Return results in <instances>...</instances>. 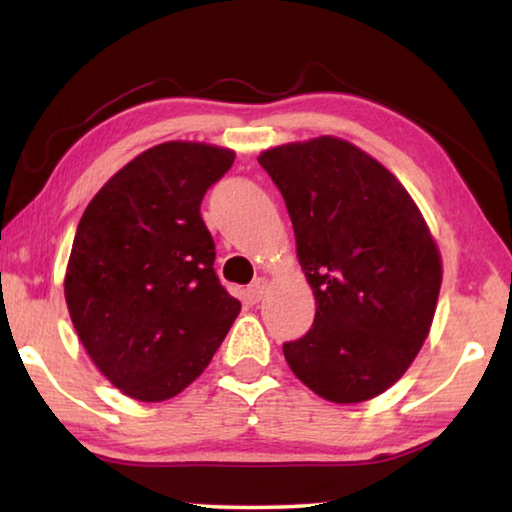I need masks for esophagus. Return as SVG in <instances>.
I'll return each mask as SVG.
<instances>
[{"instance_id": "obj_1", "label": "esophagus", "mask_w": 512, "mask_h": 512, "mask_svg": "<svg viewBox=\"0 0 512 512\" xmlns=\"http://www.w3.org/2000/svg\"><path fill=\"white\" fill-rule=\"evenodd\" d=\"M266 289H268V280L266 277H257V280L250 284V289H248V298L253 300V302H259L264 298V293H266Z\"/></svg>"}]
</instances>
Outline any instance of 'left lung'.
Returning <instances> with one entry per match:
<instances>
[{
    "label": "left lung",
    "mask_w": 512,
    "mask_h": 512,
    "mask_svg": "<svg viewBox=\"0 0 512 512\" xmlns=\"http://www.w3.org/2000/svg\"><path fill=\"white\" fill-rule=\"evenodd\" d=\"M296 232L314 327L284 343L302 384L336 404L388 391L436 314L443 259L411 194L384 164L334 135L259 153Z\"/></svg>",
    "instance_id": "8db88e82"
}]
</instances>
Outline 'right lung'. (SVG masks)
Masks as SVG:
<instances>
[{
	"label": "right lung",
	"mask_w": 512,
	"mask_h": 512,
	"mask_svg": "<svg viewBox=\"0 0 512 512\" xmlns=\"http://www.w3.org/2000/svg\"><path fill=\"white\" fill-rule=\"evenodd\" d=\"M235 151L155 144L103 185L76 228L65 302L94 366L137 402L183 393L210 366L241 311L214 273L201 219Z\"/></svg>",
	"instance_id": "add662e5"
}]
</instances>
